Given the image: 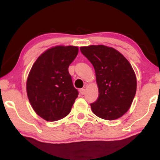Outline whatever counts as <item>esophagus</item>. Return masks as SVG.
<instances>
[{
  "mask_svg": "<svg viewBox=\"0 0 160 160\" xmlns=\"http://www.w3.org/2000/svg\"><path fill=\"white\" fill-rule=\"evenodd\" d=\"M79 93H80L82 95H84V94H85V89H79Z\"/></svg>",
  "mask_w": 160,
  "mask_h": 160,
  "instance_id": "1",
  "label": "esophagus"
}]
</instances>
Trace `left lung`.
<instances>
[{
    "label": "left lung",
    "mask_w": 160,
    "mask_h": 160,
    "mask_svg": "<svg viewBox=\"0 0 160 160\" xmlns=\"http://www.w3.org/2000/svg\"><path fill=\"white\" fill-rule=\"evenodd\" d=\"M95 71L98 100L92 112L106 120L119 119L130 108L136 92L137 80L129 61L117 50L104 45L80 47Z\"/></svg>",
    "instance_id": "left-lung-1"
}]
</instances>
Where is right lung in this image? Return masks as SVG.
I'll list each match as a JSON object with an SVG mask.
<instances>
[{"mask_svg":"<svg viewBox=\"0 0 160 160\" xmlns=\"http://www.w3.org/2000/svg\"><path fill=\"white\" fill-rule=\"evenodd\" d=\"M74 46L47 49L32 65L26 84L28 98L39 117L54 122L66 117L77 98L68 67L77 56Z\"/></svg>","mask_w":160,"mask_h":160,"instance_id":"right-lung-1","label":"right lung"}]
</instances>
